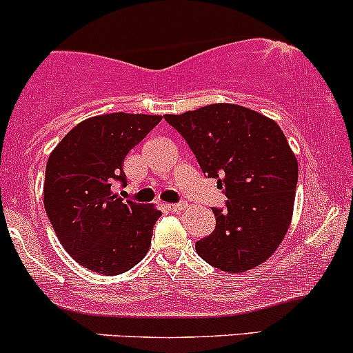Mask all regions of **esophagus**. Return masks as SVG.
<instances>
[{"mask_svg":"<svg viewBox=\"0 0 353 353\" xmlns=\"http://www.w3.org/2000/svg\"><path fill=\"white\" fill-rule=\"evenodd\" d=\"M185 208H187V203H185V201H178V203L168 205V210H172V212H181V210Z\"/></svg>","mask_w":353,"mask_h":353,"instance_id":"34e87169","label":"esophagus"}]
</instances>
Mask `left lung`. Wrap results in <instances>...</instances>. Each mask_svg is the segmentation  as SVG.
Listing matches in <instances>:
<instances>
[{"label": "left lung", "mask_w": 353, "mask_h": 353, "mask_svg": "<svg viewBox=\"0 0 353 353\" xmlns=\"http://www.w3.org/2000/svg\"><path fill=\"white\" fill-rule=\"evenodd\" d=\"M165 120L227 196L223 208H212L215 230L196 241V253L228 273L259 267L282 243L294 213L299 163L280 126L230 103Z\"/></svg>", "instance_id": "left-lung-1"}]
</instances>
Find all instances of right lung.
<instances>
[{
    "label": "right lung",
    "instance_id": "obj_1",
    "mask_svg": "<svg viewBox=\"0 0 353 353\" xmlns=\"http://www.w3.org/2000/svg\"><path fill=\"white\" fill-rule=\"evenodd\" d=\"M161 121L158 114L110 113L81 121L46 163L45 210L58 240L81 267L120 275L140 262L161 212L123 200L125 157Z\"/></svg>",
    "mask_w": 353,
    "mask_h": 353
}]
</instances>
